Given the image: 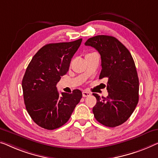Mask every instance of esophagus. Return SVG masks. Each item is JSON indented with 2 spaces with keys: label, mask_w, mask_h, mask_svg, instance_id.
Masks as SVG:
<instances>
[{
  "label": "esophagus",
  "mask_w": 158,
  "mask_h": 158,
  "mask_svg": "<svg viewBox=\"0 0 158 158\" xmlns=\"http://www.w3.org/2000/svg\"><path fill=\"white\" fill-rule=\"evenodd\" d=\"M82 96H83V97H87V96H91V93L88 92V91H83L82 92Z\"/></svg>",
  "instance_id": "1"
}]
</instances>
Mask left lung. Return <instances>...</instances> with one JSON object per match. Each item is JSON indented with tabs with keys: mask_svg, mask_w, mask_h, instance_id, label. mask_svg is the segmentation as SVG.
I'll return each mask as SVG.
<instances>
[{
	"mask_svg": "<svg viewBox=\"0 0 158 158\" xmlns=\"http://www.w3.org/2000/svg\"><path fill=\"white\" fill-rule=\"evenodd\" d=\"M85 45L95 48L102 58L99 79H108L107 97L97 94L93 114L105 126L116 127L125 123L135 110L139 99V80L135 62L128 49L116 37L97 35L88 39Z\"/></svg>",
	"mask_w": 158,
	"mask_h": 158,
	"instance_id": "left-lung-1",
	"label": "left lung"
}]
</instances>
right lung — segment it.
<instances>
[{
    "label": "right lung",
    "instance_id": "1",
    "mask_svg": "<svg viewBox=\"0 0 158 158\" xmlns=\"http://www.w3.org/2000/svg\"><path fill=\"white\" fill-rule=\"evenodd\" d=\"M81 41V38L46 44L27 66L22 81L25 107L33 121L42 128L54 130L62 126L81 100L82 93L79 89L60 94L56 85L69 70Z\"/></svg>",
    "mask_w": 158,
    "mask_h": 158
}]
</instances>
